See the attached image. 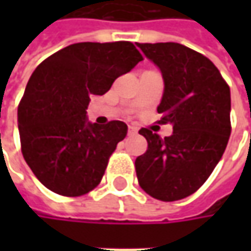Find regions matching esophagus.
Wrapping results in <instances>:
<instances>
[{
	"label": "esophagus",
	"mask_w": 251,
	"mask_h": 251,
	"mask_svg": "<svg viewBox=\"0 0 251 251\" xmlns=\"http://www.w3.org/2000/svg\"><path fill=\"white\" fill-rule=\"evenodd\" d=\"M137 134V128H134V127H128V135H135Z\"/></svg>",
	"instance_id": "obj_1"
}]
</instances>
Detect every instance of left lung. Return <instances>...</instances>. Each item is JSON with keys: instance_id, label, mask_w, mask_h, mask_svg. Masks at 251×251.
Instances as JSON below:
<instances>
[{"instance_id": "1", "label": "left lung", "mask_w": 251, "mask_h": 251, "mask_svg": "<svg viewBox=\"0 0 251 251\" xmlns=\"http://www.w3.org/2000/svg\"><path fill=\"white\" fill-rule=\"evenodd\" d=\"M162 71L165 92L159 124L173 134L160 138L148 128L140 134L148 150L135 159L141 188L160 201L196 193L211 176L230 135V89L214 63L178 43H137Z\"/></svg>"}]
</instances>
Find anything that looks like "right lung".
I'll use <instances>...</instances> for the list:
<instances>
[{"label":"right lung","mask_w":251,"mask_h":251,"mask_svg":"<svg viewBox=\"0 0 251 251\" xmlns=\"http://www.w3.org/2000/svg\"><path fill=\"white\" fill-rule=\"evenodd\" d=\"M142 60L131 42H83L37 65L18 106V127L22 155L44 187L79 197L100 183L127 124H92L86 109L91 96L104 95Z\"/></svg>","instance_id":"1"}]
</instances>
